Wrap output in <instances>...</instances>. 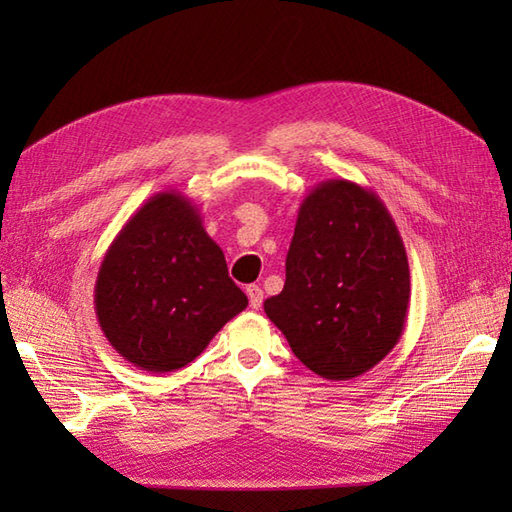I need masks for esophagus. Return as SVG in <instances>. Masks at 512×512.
I'll list each match as a JSON object with an SVG mask.
<instances>
[{
    "instance_id": "esophagus-1",
    "label": "esophagus",
    "mask_w": 512,
    "mask_h": 512,
    "mask_svg": "<svg viewBox=\"0 0 512 512\" xmlns=\"http://www.w3.org/2000/svg\"><path fill=\"white\" fill-rule=\"evenodd\" d=\"M246 295H248V301H250V308H253V310L262 308V303H264V290L262 288L255 286V284L248 286Z\"/></svg>"
}]
</instances>
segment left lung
I'll return each mask as SVG.
<instances>
[{
    "mask_svg": "<svg viewBox=\"0 0 512 512\" xmlns=\"http://www.w3.org/2000/svg\"><path fill=\"white\" fill-rule=\"evenodd\" d=\"M409 262L394 217L372 189L319 182L299 206L286 284L266 317L314 374L350 380L400 341L409 312Z\"/></svg>",
    "mask_w": 512,
    "mask_h": 512,
    "instance_id": "1",
    "label": "left lung"
}]
</instances>
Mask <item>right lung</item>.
<instances>
[{
	"label": "right lung",
	"instance_id": "right-lung-1",
	"mask_svg": "<svg viewBox=\"0 0 512 512\" xmlns=\"http://www.w3.org/2000/svg\"><path fill=\"white\" fill-rule=\"evenodd\" d=\"M246 306L200 209L178 191L151 195L129 217L94 286L105 339L151 374L189 365Z\"/></svg>",
	"mask_w": 512,
	"mask_h": 512
}]
</instances>
